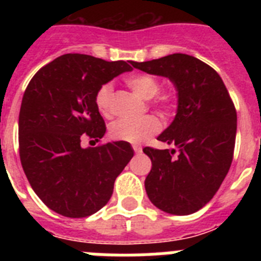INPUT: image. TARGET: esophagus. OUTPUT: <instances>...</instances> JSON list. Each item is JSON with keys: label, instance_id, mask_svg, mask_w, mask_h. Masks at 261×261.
<instances>
[{"label": "esophagus", "instance_id": "34e87169", "mask_svg": "<svg viewBox=\"0 0 261 261\" xmlns=\"http://www.w3.org/2000/svg\"><path fill=\"white\" fill-rule=\"evenodd\" d=\"M132 147H133V150H135L136 154H140V153H141V151H142V147L140 146V145L135 144Z\"/></svg>", "mask_w": 261, "mask_h": 261}]
</instances>
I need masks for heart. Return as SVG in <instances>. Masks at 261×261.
Here are the masks:
<instances>
[{"mask_svg":"<svg viewBox=\"0 0 261 261\" xmlns=\"http://www.w3.org/2000/svg\"><path fill=\"white\" fill-rule=\"evenodd\" d=\"M125 84L136 94L144 99H151L161 90L158 78L149 73H133L124 78ZM112 85L103 84L96 90L95 106L103 116H110L112 112ZM154 106L163 116H167L171 111V99L166 94H161L154 99ZM161 130V121L155 116H145L140 120L120 119L110 126V136L116 141H125L138 144L150 138Z\"/></svg>","mask_w":261,"mask_h":261,"instance_id":"heart-1","label":"heart"}]
</instances>
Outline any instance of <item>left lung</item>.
Segmentation results:
<instances>
[{
    "mask_svg": "<svg viewBox=\"0 0 261 261\" xmlns=\"http://www.w3.org/2000/svg\"><path fill=\"white\" fill-rule=\"evenodd\" d=\"M130 64L170 78L179 98L174 121L158 137L176 150L144 149L151 159L145 179L147 196L166 213H195L213 199L231 166L237 135L234 103L220 74L190 55L174 53Z\"/></svg>",
    "mask_w": 261,
    "mask_h": 261,
    "instance_id": "8db88e82",
    "label": "left lung"
}]
</instances>
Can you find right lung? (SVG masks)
I'll list each match as a JSON object with an SVG mask.
<instances>
[{"label": "right lung", "mask_w": 261, "mask_h": 261, "mask_svg": "<svg viewBox=\"0 0 261 261\" xmlns=\"http://www.w3.org/2000/svg\"><path fill=\"white\" fill-rule=\"evenodd\" d=\"M129 70L125 61L68 53L30 81L19 112L20 163L32 190L53 212L69 218L96 213L132 159L125 141L81 146L84 137L98 142L106 133L96 90Z\"/></svg>", "instance_id": "obj_1"}]
</instances>
